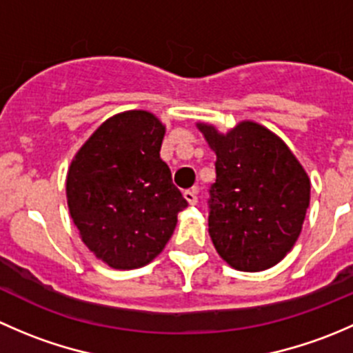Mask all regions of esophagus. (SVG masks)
I'll return each mask as SVG.
<instances>
[{
  "mask_svg": "<svg viewBox=\"0 0 353 353\" xmlns=\"http://www.w3.org/2000/svg\"><path fill=\"white\" fill-rule=\"evenodd\" d=\"M184 199H186L190 205H196V203H198V190H196V188H191V190L184 191Z\"/></svg>",
  "mask_w": 353,
  "mask_h": 353,
  "instance_id": "esophagus-1",
  "label": "esophagus"
}]
</instances>
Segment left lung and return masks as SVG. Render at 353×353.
<instances>
[{
	"label": "left lung",
	"instance_id": "8db88e82",
	"mask_svg": "<svg viewBox=\"0 0 353 353\" xmlns=\"http://www.w3.org/2000/svg\"><path fill=\"white\" fill-rule=\"evenodd\" d=\"M215 152L208 232L223 261L239 272H263L294 248L311 199V181L275 133L243 121L229 133L196 124Z\"/></svg>",
	"mask_w": 353,
	"mask_h": 353
}]
</instances>
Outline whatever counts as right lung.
<instances>
[{"label": "right lung", "mask_w": 353, "mask_h": 353, "mask_svg": "<svg viewBox=\"0 0 353 353\" xmlns=\"http://www.w3.org/2000/svg\"><path fill=\"white\" fill-rule=\"evenodd\" d=\"M163 134L152 112L126 110L102 123L71 160L70 215L85 245L110 268L155 259L188 206L160 159Z\"/></svg>", "instance_id": "add662e5"}]
</instances>
